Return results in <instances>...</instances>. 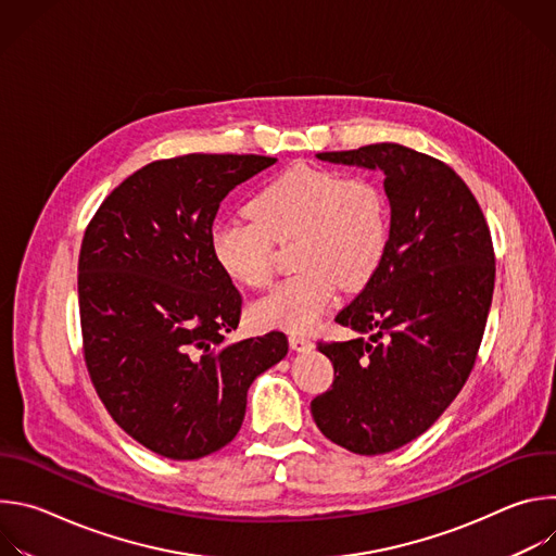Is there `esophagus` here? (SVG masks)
<instances>
[{
    "label": "esophagus",
    "instance_id": "34e87169",
    "mask_svg": "<svg viewBox=\"0 0 556 556\" xmlns=\"http://www.w3.org/2000/svg\"><path fill=\"white\" fill-rule=\"evenodd\" d=\"M288 343H290V348H292L294 352H305V350L312 348V341H309L307 337H301V334H290V337H288Z\"/></svg>",
    "mask_w": 556,
    "mask_h": 556
}]
</instances>
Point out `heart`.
<instances>
[{"instance_id": "obj_1", "label": "heart", "mask_w": 556, "mask_h": 556, "mask_svg": "<svg viewBox=\"0 0 556 556\" xmlns=\"http://www.w3.org/2000/svg\"><path fill=\"white\" fill-rule=\"evenodd\" d=\"M253 219H226L211 230L217 266L251 288L273 275V244H292V266L253 307L262 328L305 332L334 301L337 288L358 290L389 247V204L378 182L341 172L292 167L262 185L249 202Z\"/></svg>"}]
</instances>
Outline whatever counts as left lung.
Segmentation results:
<instances>
[{
  "label": "left lung",
  "instance_id": "8db88e82",
  "mask_svg": "<svg viewBox=\"0 0 556 556\" xmlns=\"http://www.w3.org/2000/svg\"><path fill=\"white\" fill-rule=\"evenodd\" d=\"M316 157L384 174V260L337 314V324L369 339L316 345L332 361L334 382L309 405L328 440L380 455L422 435L464 387L493 301V240L466 182L427 153L376 142Z\"/></svg>",
  "mask_w": 556,
  "mask_h": 556
}]
</instances>
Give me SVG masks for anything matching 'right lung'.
Segmentation results:
<instances>
[{
	"mask_svg": "<svg viewBox=\"0 0 556 556\" xmlns=\"http://www.w3.org/2000/svg\"><path fill=\"white\" fill-rule=\"evenodd\" d=\"M275 163L255 153L149 163L86 228L78 312L90 378L116 425L163 457L226 446L253 380L288 354L283 332L226 343L242 294L211 253L219 202Z\"/></svg>",
	"mask_w": 556,
	"mask_h": 556,
	"instance_id": "obj_1",
	"label": "right lung"
}]
</instances>
